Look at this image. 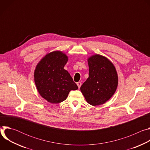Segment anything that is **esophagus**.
<instances>
[{"mask_svg": "<svg viewBox=\"0 0 150 150\" xmlns=\"http://www.w3.org/2000/svg\"><path fill=\"white\" fill-rule=\"evenodd\" d=\"M77 85H78V88H80V87L81 86V82H77Z\"/></svg>", "mask_w": 150, "mask_h": 150, "instance_id": "1", "label": "esophagus"}]
</instances>
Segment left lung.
<instances>
[{"label":"left lung","instance_id":"left-lung-1","mask_svg":"<svg viewBox=\"0 0 150 150\" xmlns=\"http://www.w3.org/2000/svg\"><path fill=\"white\" fill-rule=\"evenodd\" d=\"M89 76L80 90L87 103L96 106L104 104L115 94L118 75L113 63L106 57L95 54L87 59Z\"/></svg>","mask_w":150,"mask_h":150}]
</instances>
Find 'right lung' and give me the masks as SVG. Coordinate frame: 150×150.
<instances>
[{
	"label": "right lung",
	"mask_w": 150,
	"mask_h": 150,
	"mask_svg": "<svg viewBox=\"0 0 150 150\" xmlns=\"http://www.w3.org/2000/svg\"><path fill=\"white\" fill-rule=\"evenodd\" d=\"M68 56L62 51L46 54L35 67L34 78L40 95L48 102L60 103L71 90L78 88L69 73L64 69Z\"/></svg>",
	"instance_id": "obj_1"
}]
</instances>
